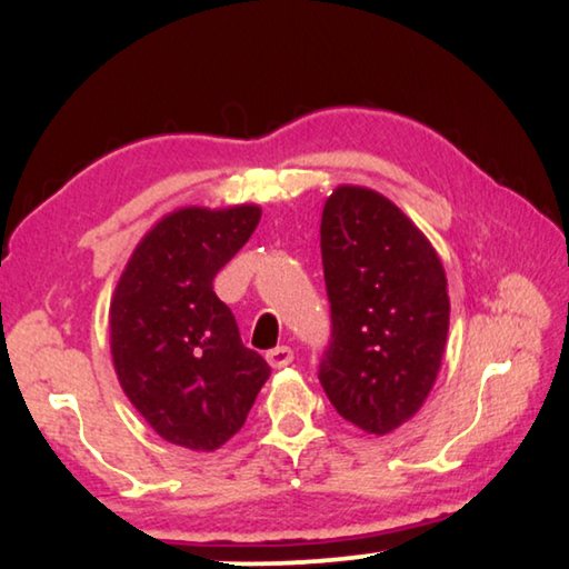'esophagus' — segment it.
Masks as SVG:
<instances>
[{"instance_id":"esophagus-1","label":"esophagus","mask_w":569,"mask_h":569,"mask_svg":"<svg viewBox=\"0 0 569 569\" xmlns=\"http://www.w3.org/2000/svg\"><path fill=\"white\" fill-rule=\"evenodd\" d=\"M292 360H295V355H292L290 347H274V349H269V352H267V362L277 370L287 368V365H290Z\"/></svg>"}]
</instances>
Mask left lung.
<instances>
[{
  "mask_svg": "<svg viewBox=\"0 0 569 569\" xmlns=\"http://www.w3.org/2000/svg\"><path fill=\"white\" fill-rule=\"evenodd\" d=\"M331 341L318 380L347 422L388 435L422 407L448 339V279L425 232L383 193L339 186L321 217Z\"/></svg>",
  "mask_w": 569,
  "mask_h": 569,
  "instance_id": "obj_1",
  "label": "left lung"
}]
</instances>
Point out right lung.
<instances>
[{
	"mask_svg": "<svg viewBox=\"0 0 569 569\" xmlns=\"http://www.w3.org/2000/svg\"><path fill=\"white\" fill-rule=\"evenodd\" d=\"M261 207H183L131 253L108 323L119 383L162 440L189 450L224 446L269 378L243 347L236 316L212 282L251 238Z\"/></svg>",
	"mask_w": 569,
	"mask_h": 569,
	"instance_id": "right-lung-1",
	"label": "right lung"
}]
</instances>
